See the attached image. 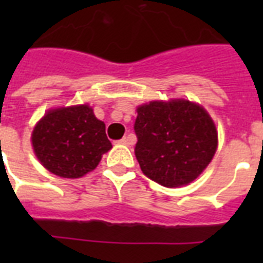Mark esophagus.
I'll return each mask as SVG.
<instances>
[{"label": "esophagus", "instance_id": "obj_1", "mask_svg": "<svg viewBox=\"0 0 263 263\" xmlns=\"http://www.w3.org/2000/svg\"><path fill=\"white\" fill-rule=\"evenodd\" d=\"M120 144H125V146H131V144L135 143V136L134 135H127L124 136L123 139L119 140Z\"/></svg>", "mask_w": 263, "mask_h": 263}]
</instances>
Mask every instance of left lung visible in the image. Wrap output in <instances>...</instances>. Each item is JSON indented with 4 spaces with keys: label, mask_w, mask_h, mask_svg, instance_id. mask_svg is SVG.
<instances>
[{
    "label": "left lung",
    "mask_w": 263,
    "mask_h": 263,
    "mask_svg": "<svg viewBox=\"0 0 263 263\" xmlns=\"http://www.w3.org/2000/svg\"><path fill=\"white\" fill-rule=\"evenodd\" d=\"M135 120V156L148 179L164 187L192 183L216 154L218 136L212 117L185 99L140 105Z\"/></svg>",
    "instance_id": "left-lung-1"
}]
</instances>
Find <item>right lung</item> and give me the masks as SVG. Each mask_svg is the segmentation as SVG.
<instances>
[{
	"mask_svg": "<svg viewBox=\"0 0 263 263\" xmlns=\"http://www.w3.org/2000/svg\"><path fill=\"white\" fill-rule=\"evenodd\" d=\"M31 142L39 162L65 179L91 172L111 148L105 124L88 105L50 109L34 127Z\"/></svg>",
	"mask_w": 263,
	"mask_h": 263,
	"instance_id": "add662e5",
	"label": "right lung"
}]
</instances>
